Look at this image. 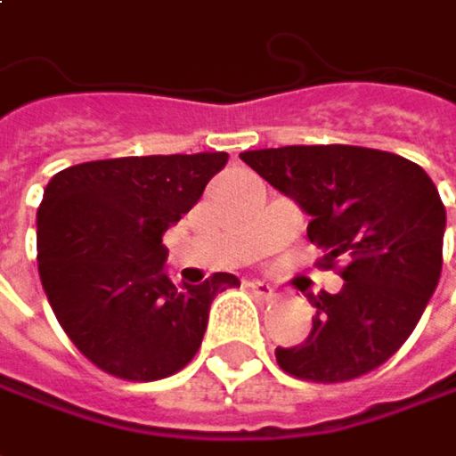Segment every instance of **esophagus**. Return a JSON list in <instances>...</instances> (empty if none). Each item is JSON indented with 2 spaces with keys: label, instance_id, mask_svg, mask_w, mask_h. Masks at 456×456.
Masks as SVG:
<instances>
[{
  "label": "esophagus",
  "instance_id": "1",
  "mask_svg": "<svg viewBox=\"0 0 456 456\" xmlns=\"http://www.w3.org/2000/svg\"><path fill=\"white\" fill-rule=\"evenodd\" d=\"M246 287H248V292L254 297H262V300H272L274 297V287L269 285V282H264V280H251V282H246Z\"/></svg>",
  "mask_w": 456,
  "mask_h": 456
}]
</instances>
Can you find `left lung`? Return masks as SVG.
Here are the masks:
<instances>
[{
    "mask_svg": "<svg viewBox=\"0 0 456 456\" xmlns=\"http://www.w3.org/2000/svg\"><path fill=\"white\" fill-rule=\"evenodd\" d=\"M240 161L310 216L323 266L346 262L336 295L307 297L313 330L277 346V364L313 382L372 372L413 333L439 285L446 210L436 184L419 164L362 146L243 151Z\"/></svg>",
    "mask_w": 456,
    "mask_h": 456,
    "instance_id": "left-lung-1",
    "label": "left lung"
}]
</instances>
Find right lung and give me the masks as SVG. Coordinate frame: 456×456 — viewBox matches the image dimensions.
I'll list each match as a JSON object with an SVG mask.
<instances>
[{"instance_id": "1", "label": "right lung", "mask_w": 456, "mask_h": 456, "mask_svg": "<svg viewBox=\"0 0 456 456\" xmlns=\"http://www.w3.org/2000/svg\"><path fill=\"white\" fill-rule=\"evenodd\" d=\"M228 153L123 156L58 171L37 208V272L61 329L92 364L133 382L179 372L210 303L236 274L176 287L164 233L202 197Z\"/></svg>"}]
</instances>
